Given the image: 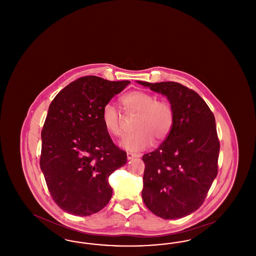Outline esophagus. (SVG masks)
I'll list each match as a JSON object with an SVG mask.
<instances>
[{
    "instance_id": "esophagus-1",
    "label": "esophagus",
    "mask_w": 256,
    "mask_h": 256,
    "mask_svg": "<svg viewBox=\"0 0 256 256\" xmlns=\"http://www.w3.org/2000/svg\"><path fill=\"white\" fill-rule=\"evenodd\" d=\"M126 156H128V160H130V159L134 158H137V154H132V152H128V154H126Z\"/></svg>"
}]
</instances>
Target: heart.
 I'll return each instance as SVG.
<instances>
[{"label":"heart","instance_id":"obj_1","mask_svg":"<svg viewBox=\"0 0 256 256\" xmlns=\"http://www.w3.org/2000/svg\"><path fill=\"white\" fill-rule=\"evenodd\" d=\"M122 108L128 114H137L132 132L122 141V146L130 152H140L156 143L162 142L170 134L174 124V111L166 100H156L150 93L135 90L124 95ZM102 122L108 134L122 137L124 132L121 114L117 108L108 102L102 110Z\"/></svg>","mask_w":256,"mask_h":256}]
</instances>
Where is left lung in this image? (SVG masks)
Wrapping results in <instances>:
<instances>
[{"mask_svg": "<svg viewBox=\"0 0 256 256\" xmlns=\"http://www.w3.org/2000/svg\"><path fill=\"white\" fill-rule=\"evenodd\" d=\"M137 82L166 96L174 111L165 141L143 156L142 198L154 215L180 219L202 204L217 176L220 142L215 117L198 93L180 84Z\"/></svg>", "mask_w": 256, "mask_h": 256, "instance_id": "left-lung-1", "label": "left lung"}]
</instances>
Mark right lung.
<instances>
[{
    "instance_id": "add662e5",
    "label": "right lung",
    "mask_w": 256,
    "mask_h": 256,
    "mask_svg": "<svg viewBox=\"0 0 256 256\" xmlns=\"http://www.w3.org/2000/svg\"><path fill=\"white\" fill-rule=\"evenodd\" d=\"M130 82L82 76L50 104L41 132L40 168L50 194L67 213L89 216L111 198L110 174L126 163L104 128L102 108Z\"/></svg>"
}]
</instances>
